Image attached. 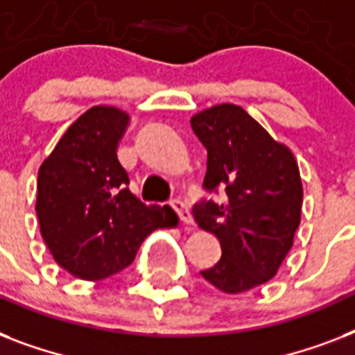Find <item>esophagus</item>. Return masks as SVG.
Wrapping results in <instances>:
<instances>
[{
	"label": "esophagus",
	"mask_w": 355,
	"mask_h": 355,
	"mask_svg": "<svg viewBox=\"0 0 355 355\" xmlns=\"http://www.w3.org/2000/svg\"><path fill=\"white\" fill-rule=\"evenodd\" d=\"M171 206H173V210L177 211L178 217H180V221H182L186 227H195L193 216H191V211L188 210V206L184 205L182 200H173Z\"/></svg>",
	"instance_id": "esophagus-1"
}]
</instances>
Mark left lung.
Masks as SVG:
<instances>
[{"mask_svg":"<svg viewBox=\"0 0 355 355\" xmlns=\"http://www.w3.org/2000/svg\"><path fill=\"white\" fill-rule=\"evenodd\" d=\"M208 150L205 188L225 189V200H202L195 221L221 243L223 256L200 270L228 295L275 278L291 250L302 211V180L287 145L276 141L241 107L223 103L191 118Z\"/></svg>","mask_w":355,"mask_h":355,"instance_id":"8db88e82","label":"left lung"}]
</instances>
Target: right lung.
I'll use <instances>...</instances> for the list:
<instances>
[{"label": "right lung", "instance_id": "obj_1", "mask_svg": "<svg viewBox=\"0 0 355 355\" xmlns=\"http://www.w3.org/2000/svg\"><path fill=\"white\" fill-rule=\"evenodd\" d=\"M128 121L116 107H92L38 169L40 234L55 261L80 280L116 275L132 263L150 232L178 225L169 206L144 205L127 188L118 145Z\"/></svg>", "mask_w": 355, "mask_h": 355}]
</instances>
